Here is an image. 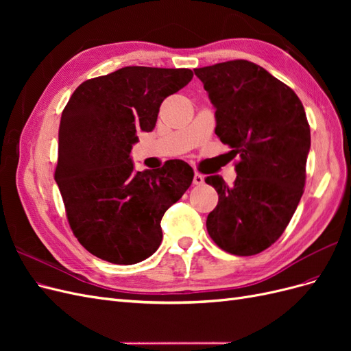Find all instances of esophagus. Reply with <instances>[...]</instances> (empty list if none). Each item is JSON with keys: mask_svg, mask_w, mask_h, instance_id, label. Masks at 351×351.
I'll use <instances>...</instances> for the list:
<instances>
[{"mask_svg": "<svg viewBox=\"0 0 351 351\" xmlns=\"http://www.w3.org/2000/svg\"><path fill=\"white\" fill-rule=\"evenodd\" d=\"M204 176L202 174H199V173H195V177H193V184H196V186H200V184H204Z\"/></svg>", "mask_w": 351, "mask_h": 351, "instance_id": "34e87169", "label": "esophagus"}]
</instances>
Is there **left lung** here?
<instances>
[{"mask_svg":"<svg viewBox=\"0 0 351 351\" xmlns=\"http://www.w3.org/2000/svg\"><path fill=\"white\" fill-rule=\"evenodd\" d=\"M215 108V134L239 156L236 182H205L218 192L206 219L210 239L237 256L277 241L299 205L311 149V129L299 97L246 60L195 69Z\"/></svg>","mask_w":351,"mask_h":351,"instance_id":"1","label":"left lung"}]
</instances>
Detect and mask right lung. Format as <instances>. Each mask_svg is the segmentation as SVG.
Masks as SVG:
<instances>
[{
    "label": "right lung",
    "instance_id": "1",
    "mask_svg": "<svg viewBox=\"0 0 351 351\" xmlns=\"http://www.w3.org/2000/svg\"><path fill=\"white\" fill-rule=\"evenodd\" d=\"M189 69L123 67L83 82L61 115L56 182L82 246L117 265L142 262L162 241L165 210L192 184L182 159L134 171L132 147L152 132L162 101L192 80Z\"/></svg>",
    "mask_w": 351,
    "mask_h": 351
}]
</instances>
